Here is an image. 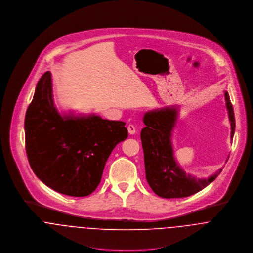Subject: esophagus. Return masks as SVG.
Instances as JSON below:
<instances>
[{
	"mask_svg": "<svg viewBox=\"0 0 253 253\" xmlns=\"http://www.w3.org/2000/svg\"><path fill=\"white\" fill-rule=\"evenodd\" d=\"M127 129H128V132L130 135H134L136 133V127L133 124H129Z\"/></svg>",
	"mask_w": 253,
	"mask_h": 253,
	"instance_id": "34e87169",
	"label": "esophagus"
}]
</instances>
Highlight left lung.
<instances>
[{"label":"left lung","instance_id":"1","mask_svg":"<svg viewBox=\"0 0 253 253\" xmlns=\"http://www.w3.org/2000/svg\"><path fill=\"white\" fill-rule=\"evenodd\" d=\"M226 108L231 123V139L235 132V115L228 92L225 91ZM177 118L176 107H165L144 114L145 127L140 132L144 155L146 180L155 194L162 198H183L207 187L222 169L208 178H196L178 166L173 157L171 132Z\"/></svg>","mask_w":253,"mask_h":253}]
</instances>
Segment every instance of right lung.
I'll return each mask as SVG.
<instances>
[{"instance_id": "right-lung-1", "label": "right lung", "mask_w": 253, "mask_h": 253, "mask_svg": "<svg viewBox=\"0 0 253 253\" xmlns=\"http://www.w3.org/2000/svg\"><path fill=\"white\" fill-rule=\"evenodd\" d=\"M125 122L98 115H63L53 103L51 73L39 81L25 116L29 164L48 187L73 197L91 194L101 182L106 162L127 139Z\"/></svg>"}]
</instances>
